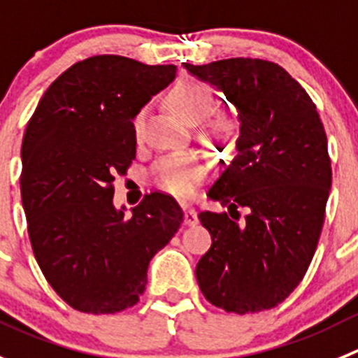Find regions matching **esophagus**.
<instances>
[{
    "mask_svg": "<svg viewBox=\"0 0 358 358\" xmlns=\"http://www.w3.org/2000/svg\"><path fill=\"white\" fill-rule=\"evenodd\" d=\"M199 222L198 219V212L194 208H190V206L185 205V224L187 226H196Z\"/></svg>",
    "mask_w": 358,
    "mask_h": 358,
    "instance_id": "obj_1",
    "label": "esophagus"
}]
</instances>
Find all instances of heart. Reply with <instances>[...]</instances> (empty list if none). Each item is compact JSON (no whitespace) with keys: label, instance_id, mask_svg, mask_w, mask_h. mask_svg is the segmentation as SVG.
Masks as SVG:
<instances>
[{"label":"heart","instance_id":"b5f03b06","mask_svg":"<svg viewBox=\"0 0 358 358\" xmlns=\"http://www.w3.org/2000/svg\"><path fill=\"white\" fill-rule=\"evenodd\" d=\"M169 109L183 122H199L212 106V93L205 86L192 81H182L169 90L166 96ZM141 116L134 120V132H139ZM206 164L198 153L180 152L166 157L153 168V182L171 194L187 196L205 176Z\"/></svg>","mask_w":358,"mask_h":358}]
</instances>
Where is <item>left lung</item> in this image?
<instances>
[{
    "label": "left lung",
    "mask_w": 358,
    "mask_h": 358,
    "mask_svg": "<svg viewBox=\"0 0 358 358\" xmlns=\"http://www.w3.org/2000/svg\"><path fill=\"white\" fill-rule=\"evenodd\" d=\"M183 69L226 96L238 116L236 153L208 190L228 213L201 212L212 247L196 265L205 299L226 313L272 309L315 256L332 187L327 134L306 90L277 63L229 58Z\"/></svg>",
    "instance_id": "obj_1"
}]
</instances>
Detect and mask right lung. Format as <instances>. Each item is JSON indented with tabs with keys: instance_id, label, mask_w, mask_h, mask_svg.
I'll use <instances>...</instances> for the list:
<instances>
[{
	"instance_id": "add662e5",
	"label": "right lung",
	"mask_w": 358,
	"mask_h": 358,
	"mask_svg": "<svg viewBox=\"0 0 358 358\" xmlns=\"http://www.w3.org/2000/svg\"><path fill=\"white\" fill-rule=\"evenodd\" d=\"M175 65L102 55L78 62L40 99L22 138L21 196L36 263L73 309L115 315L139 302L157 250L183 212L162 192L132 215L113 203L136 159L132 120L173 83Z\"/></svg>"
}]
</instances>
